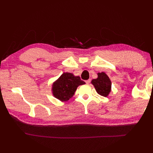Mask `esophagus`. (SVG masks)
<instances>
[{
    "instance_id": "1",
    "label": "esophagus",
    "mask_w": 153,
    "mask_h": 153,
    "mask_svg": "<svg viewBox=\"0 0 153 153\" xmlns=\"http://www.w3.org/2000/svg\"><path fill=\"white\" fill-rule=\"evenodd\" d=\"M90 82H91V79H87V80L85 81V83H86L87 84L90 83Z\"/></svg>"
}]
</instances>
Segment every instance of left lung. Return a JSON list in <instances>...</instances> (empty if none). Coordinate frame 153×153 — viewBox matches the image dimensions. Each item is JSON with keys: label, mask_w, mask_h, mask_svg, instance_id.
Masks as SVG:
<instances>
[{"label": "left lung", "mask_w": 153, "mask_h": 153, "mask_svg": "<svg viewBox=\"0 0 153 153\" xmlns=\"http://www.w3.org/2000/svg\"><path fill=\"white\" fill-rule=\"evenodd\" d=\"M91 83L95 87L97 92L100 95L107 97L111 91V81L105 73H98V77L91 81Z\"/></svg>", "instance_id": "left-lung-1"}]
</instances>
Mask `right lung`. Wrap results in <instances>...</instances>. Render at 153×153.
<instances>
[{"label": "right lung", "instance_id": "right-lung-1", "mask_svg": "<svg viewBox=\"0 0 153 153\" xmlns=\"http://www.w3.org/2000/svg\"><path fill=\"white\" fill-rule=\"evenodd\" d=\"M85 83L79 76L71 73H64L53 84V94L61 101H67L73 97L77 87Z\"/></svg>", "mask_w": 153, "mask_h": 153}]
</instances>
